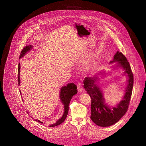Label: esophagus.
Listing matches in <instances>:
<instances>
[{
	"instance_id": "esophagus-1",
	"label": "esophagus",
	"mask_w": 146,
	"mask_h": 146,
	"mask_svg": "<svg viewBox=\"0 0 146 146\" xmlns=\"http://www.w3.org/2000/svg\"><path fill=\"white\" fill-rule=\"evenodd\" d=\"M77 87H78V90L79 92H82L83 90V88L82 87V84L80 83H78V85H77Z\"/></svg>"
}]
</instances>
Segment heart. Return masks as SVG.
I'll list each match as a JSON object with an SVG mask.
<instances>
[{"instance_id":"obj_1","label":"heart","mask_w":146,"mask_h":146,"mask_svg":"<svg viewBox=\"0 0 146 146\" xmlns=\"http://www.w3.org/2000/svg\"><path fill=\"white\" fill-rule=\"evenodd\" d=\"M91 65H92V63H90V61H86V62L85 64V67H86V68H89V67H90Z\"/></svg>"}]
</instances>
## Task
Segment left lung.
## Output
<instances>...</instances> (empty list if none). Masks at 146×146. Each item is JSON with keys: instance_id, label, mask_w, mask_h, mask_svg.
Listing matches in <instances>:
<instances>
[{"instance_id": "left-lung-1", "label": "left lung", "mask_w": 146, "mask_h": 146, "mask_svg": "<svg viewBox=\"0 0 146 146\" xmlns=\"http://www.w3.org/2000/svg\"><path fill=\"white\" fill-rule=\"evenodd\" d=\"M117 61L123 68L125 73L128 74V80L124 96L116 107L110 108L105 104L102 92L96 83V76L85 78L83 80L84 88L91 98L90 118L95 124L101 127L111 126L117 122L127 112L131 98L134 76L131 67L127 58L121 52L117 51L110 63Z\"/></svg>"}]
</instances>
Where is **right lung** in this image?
<instances>
[{"instance_id":"obj_1","label":"right lung","mask_w":146,"mask_h":146,"mask_svg":"<svg viewBox=\"0 0 146 146\" xmlns=\"http://www.w3.org/2000/svg\"><path fill=\"white\" fill-rule=\"evenodd\" d=\"M31 48H32L31 45H27V46H26V47H25L21 51L19 58H21L24 56L28 51H29L30 49H31ZM20 68H21L20 63H19V64H18V85H19L20 84V78H19ZM77 93H78L77 86H76L75 84H74L73 83H68L67 86L61 88V90H60V99H61V101L62 102L63 104L64 105V113L62 117H61L60 119H59L57 121H56L55 124L50 125L49 127H56V126H57V125L61 124L62 122H64V121L66 119L67 114H68V105L71 101V99L72 98L73 95H74ZM20 94H21V92H20ZM35 120L39 122V123L43 124V122L40 120H38L36 119H35Z\"/></svg>"}]
</instances>
